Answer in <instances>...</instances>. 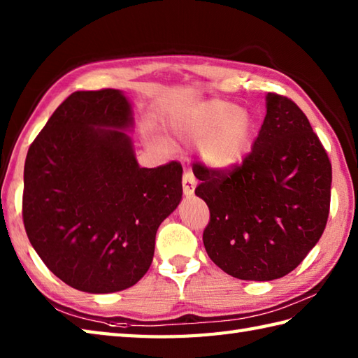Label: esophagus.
Listing matches in <instances>:
<instances>
[{
  "label": "esophagus",
  "mask_w": 358,
  "mask_h": 358,
  "mask_svg": "<svg viewBox=\"0 0 358 358\" xmlns=\"http://www.w3.org/2000/svg\"><path fill=\"white\" fill-rule=\"evenodd\" d=\"M181 183H183V192H185L186 196L194 195L195 186H196V180H195L192 172L186 171V172L183 173V181H181Z\"/></svg>",
  "instance_id": "obj_1"
}]
</instances>
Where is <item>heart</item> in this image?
I'll use <instances>...</instances> for the list:
<instances>
[{"label": "heart", "instance_id": "heart-1", "mask_svg": "<svg viewBox=\"0 0 358 358\" xmlns=\"http://www.w3.org/2000/svg\"><path fill=\"white\" fill-rule=\"evenodd\" d=\"M172 131L187 146H201V155L220 171L238 166L250 146L252 121L241 109L223 101H206L173 121ZM155 146L166 143L155 140Z\"/></svg>", "mask_w": 358, "mask_h": 358}]
</instances>
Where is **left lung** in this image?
Segmentation results:
<instances>
[{"instance_id":"8db88e82","label":"left lung","mask_w":358,"mask_h":358,"mask_svg":"<svg viewBox=\"0 0 358 358\" xmlns=\"http://www.w3.org/2000/svg\"><path fill=\"white\" fill-rule=\"evenodd\" d=\"M210 222L209 258L240 280L271 281L294 271L320 240L329 215L331 162L294 101L266 95V117L243 164H194Z\"/></svg>"}]
</instances>
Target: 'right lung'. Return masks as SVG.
<instances>
[{"mask_svg":"<svg viewBox=\"0 0 358 358\" xmlns=\"http://www.w3.org/2000/svg\"><path fill=\"white\" fill-rule=\"evenodd\" d=\"M132 127L121 90H81L58 106L27 152L29 241L59 280L83 292L134 286L154 258L158 226L183 195L180 163L138 164Z\"/></svg>","mask_w":358,"mask_h":358,"instance_id":"add662e5","label":"right lung"}]
</instances>
